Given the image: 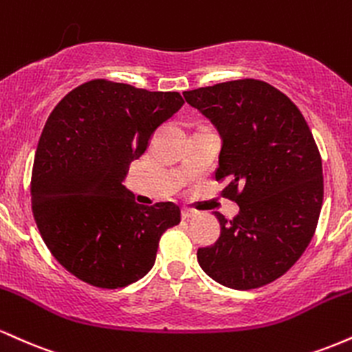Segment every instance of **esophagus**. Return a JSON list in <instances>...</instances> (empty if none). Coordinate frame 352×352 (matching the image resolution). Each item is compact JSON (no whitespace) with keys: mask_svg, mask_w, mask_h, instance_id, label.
<instances>
[{"mask_svg":"<svg viewBox=\"0 0 352 352\" xmlns=\"http://www.w3.org/2000/svg\"><path fill=\"white\" fill-rule=\"evenodd\" d=\"M193 217H195V212H193V210L190 208L182 210V218H184V220H188V218H193Z\"/></svg>","mask_w":352,"mask_h":352,"instance_id":"obj_1","label":"esophagus"}]
</instances>
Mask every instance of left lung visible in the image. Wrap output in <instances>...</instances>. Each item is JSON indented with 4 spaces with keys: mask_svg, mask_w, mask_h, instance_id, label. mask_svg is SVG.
Segmentation results:
<instances>
[{
    "mask_svg": "<svg viewBox=\"0 0 352 352\" xmlns=\"http://www.w3.org/2000/svg\"><path fill=\"white\" fill-rule=\"evenodd\" d=\"M192 107L220 132L217 182L240 212L220 221V238L199 248L210 278L253 289L283 276L308 248L321 213L322 164L305 117L292 99L258 79L185 91Z\"/></svg>",
    "mask_w": 352,
    "mask_h": 352,
    "instance_id": "1",
    "label": "left lung"
}]
</instances>
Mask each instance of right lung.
<instances>
[{"instance_id": "right-lung-1", "label": "right lung", "mask_w": 352, "mask_h": 352, "mask_svg": "<svg viewBox=\"0 0 352 352\" xmlns=\"http://www.w3.org/2000/svg\"><path fill=\"white\" fill-rule=\"evenodd\" d=\"M182 106L179 92L94 79L47 117L31 177L33 215L52 256L80 281L116 289L140 280L165 230L180 223L179 205L145 207L122 182Z\"/></svg>"}]
</instances>
